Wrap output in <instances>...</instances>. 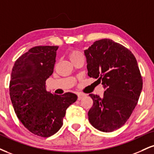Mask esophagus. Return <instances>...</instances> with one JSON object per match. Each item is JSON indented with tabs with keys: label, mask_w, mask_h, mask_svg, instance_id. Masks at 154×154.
<instances>
[{
	"label": "esophagus",
	"mask_w": 154,
	"mask_h": 154,
	"mask_svg": "<svg viewBox=\"0 0 154 154\" xmlns=\"http://www.w3.org/2000/svg\"><path fill=\"white\" fill-rule=\"evenodd\" d=\"M85 96V95H84V94H82V93L78 94V100H82V98L84 97Z\"/></svg>",
	"instance_id": "esophagus-1"
}]
</instances>
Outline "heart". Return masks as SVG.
<instances>
[{"instance_id":"1","label":"heart","mask_w":154,"mask_h":154,"mask_svg":"<svg viewBox=\"0 0 154 154\" xmlns=\"http://www.w3.org/2000/svg\"><path fill=\"white\" fill-rule=\"evenodd\" d=\"M79 56H82V54H81V53L79 52V51H72L69 54V59H70V60H71V59L75 58V57H79Z\"/></svg>"}]
</instances>
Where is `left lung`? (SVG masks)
I'll list each match as a JSON object with an SVG mask.
<instances>
[{
	"label": "left lung",
	"instance_id": "obj_1",
	"mask_svg": "<svg viewBox=\"0 0 154 154\" xmlns=\"http://www.w3.org/2000/svg\"><path fill=\"white\" fill-rule=\"evenodd\" d=\"M84 53L88 76L97 79L105 90L102 97L89 95L93 100L89 121L102 132H112L125 123L139 99L143 80L136 59L108 38L96 41Z\"/></svg>",
	"mask_w": 154,
	"mask_h": 154
}]
</instances>
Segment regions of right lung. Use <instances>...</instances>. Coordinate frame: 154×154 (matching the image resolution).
Listing matches in <instances>:
<instances>
[{"label": "right lung", "instance_id": "right-lung-1", "mask_svg": "<svg viewBox=\"0 0 154 154\" xmlns=\"http://www.w3.org/2000/svg\"><path fill=\"white\" fill-rule=\"evenodd\" d=\"M58 47L31 48L16 61L12 69L9 92L15 112L28 130L41 137L53 136L61 128L66 110L77 100L72 92L57 95L46 90Z\"/></svg>", "mask_w": 154, "mask_h": 154}]
</instances>
